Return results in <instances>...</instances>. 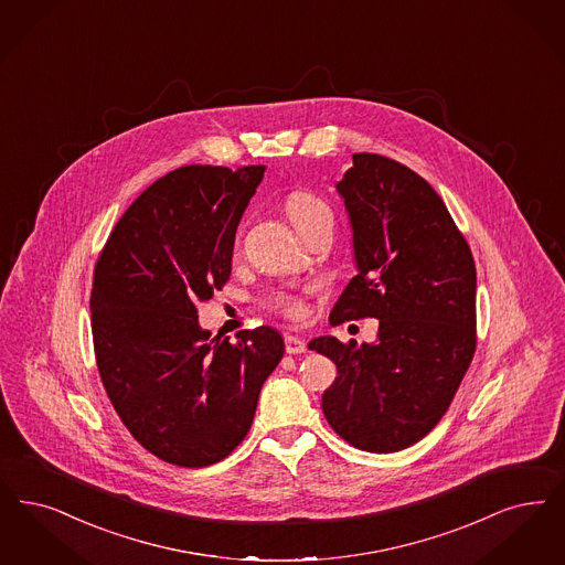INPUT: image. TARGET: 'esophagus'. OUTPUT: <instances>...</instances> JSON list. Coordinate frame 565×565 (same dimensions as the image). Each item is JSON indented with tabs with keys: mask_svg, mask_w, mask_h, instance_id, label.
Instances as JSON below:
<instances>
[{
	"mask_svg": "<svg viewBox=\"0 0 565 565\" xmlns=\"http://www.w3.org/2000/svg\"><path fill=\"white\" fill-rule=\"evenodd\" d=\"M307 351V344H305V340L298 339V337H286V353H290V355H300V353H305Z\"/></svg>",
	"mask_w": 565,
	"mask_h": 565,
	"instance_id": "1",
	"label": "esophagus"
}]
</instances>
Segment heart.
Here are the masks:
<instances>
[{
	"label": "heart",
	"mask_w": 565,
	"mask_h": 565,
	"mask_svg": "<svg viewBox=\"0 0 565 565\" xmlns=\"http://www.w3.org/2000/svg\"><path fill=\"white\" fill-rule=\"evenodd\" d=\"M286 210L292 218L294 226L302 233L305 228L316 225L323 218H332V210L328 207V203L319 200L313 193L309 191H294L292 195L286 200ZM271 305L286 313L288 317H302L305 316V302L298 294L279 292L275 294L271 298Z\"/></svg>",
	"instance_id": "obj_1"
}]
</instances>
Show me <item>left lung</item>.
Here are the masks:
<instances>
[{"instance_id":"left-lung-1","label":"left lung","mask_w":565,"mask_h":565,"mask_svg":"<svg viewBox=\"0 0 565 565\" xmlns=\"http://www.w3.org/2000/svg\"><path fill=\"white\" fill-rule=\"evenodd\" d=\"M337 189L353 228L358 275L330 323H381L372 344L309 342L339 370L321 407L351 446L399 451L441 420L473 360V254L435 189L395 159L355 153Z\"/></svg>"}]
</instances>
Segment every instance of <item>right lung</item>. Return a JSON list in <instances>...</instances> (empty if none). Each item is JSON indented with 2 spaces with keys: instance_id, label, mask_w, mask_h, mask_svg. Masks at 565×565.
I'll list each match as a JSON object with an SVG mask.
<instances>
[{
  "instance_id": "1",
  "label": "right lung",
  "mask_w": 565,
  "mask_h": 565,
  "mask_svg": "<svg viewBox=\"0 0 565 565\" xmlns=\"http://www.w3.org/2000/svg\"><path fill=\"white\" fill-rule=\"evenodd\" d=\"M265 166H184L153 182L115 225L92 281L100 381L136 441L179 467H207L248 435L284 358L269 326L214 337L198 302L231 275L235 231Z\"/></svg>"
}]
</instances>
